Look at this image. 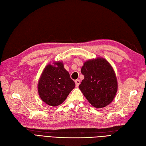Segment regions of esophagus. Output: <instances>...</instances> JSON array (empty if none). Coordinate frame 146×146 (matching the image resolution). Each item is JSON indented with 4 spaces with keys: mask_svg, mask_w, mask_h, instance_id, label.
I'll return each instance as SVG.
<instances>
[{
    "mask_svg": "<svg viewBox=\"0 0 146 146\" xmlns=\"http://www.w3.org/2000/svg\"><path fill=\"white\" fill-rule=\"evenodd\" d=\"M75 86H76V87H78L79 86V84H80V81L79 80H76L75 81Z\"/></svg>",
    "mask_w": 146,
    "mask_h": 146,
    "instance_id": "esophagus-1",
    "label": "esophagus"
}]
</instances>
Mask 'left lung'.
<instances>
[{
  "label": "left lung",
  "mask_w": 146,
  "mask_h": 146,
  "mask_svg": "<svg viewBox=\"0 0 146 146\" xmlns=\"http://www.w3.org/2000/svg\"><path fill=\"white\" fill-rule=\"evenodd\" d=\"M84 78L79 88L93 106L102 108L112 102L117 92L116 75L107 60L97 58L84 63L81 70Z\"/></svg>",
  "instance_id": "left-lung-1"
}]
</instances>
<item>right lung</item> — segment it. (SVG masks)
Here are the masks:
<instances>
[{"label":"right lung","mask_w":146,"mask_h":146,"mask_svg":"<svg viewBox=\"0 0 146 146\" xmlns=\"http://www.w3.org/2000/svg\"><path fill=\"white\" fill-rule=\"evenodd\" d=\"M48 64L43 70L38 84V91L42 101L51 106H57L67 98L75 84L64 68L62 62Z\"/></svg>","instance_id":"1"}]
</instances>
